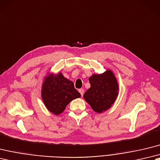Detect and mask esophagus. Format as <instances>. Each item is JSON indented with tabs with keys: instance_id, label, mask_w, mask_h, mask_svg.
<instances>
[{
	"instance_id": "34e87169",
	"label": "esophagus",
	"mask_w": 160,
	"mask_h": 160,
	"mask_svg": "<svg viewBox=\"0 0 160 160\" xmlns=\"http://www.w3.org/2000/svg\"><path fill=\"white\" fill-rule=\"evenodd\" d=\"M78 91L80 92V95H81L82 96H83V95H84V89H83V88H80V89H79V91Z\"/></svg>"
}]
</instances>
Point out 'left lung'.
Here are the masks:
<instances>
[{
  "instance_id": "8db88e82",
  "label": "left lung",
  "mask_w": 160,
  "mask_h": 160,
  "mask_svg": "<svg viewBox=\"0 0 160 160\" xmlns=\"http://www.w3.org/2000/svg\"><path fill=\"white\" fill-rule=\"evenodd\" d=\"M91 87L84 94L95 112L102 113L112 106L118 96V85L114 73L107 70L102 74H93L89 78Z\"/></svg>"
}]
</instances>
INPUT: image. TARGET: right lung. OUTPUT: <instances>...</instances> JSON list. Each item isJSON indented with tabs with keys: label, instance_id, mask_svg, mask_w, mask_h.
I'll list each match as a JSON object with an SVG mask.
<instances>
[{
	"label": "right lung",
	"instance_id": "obj_1",
	"mask_svg": "<svg viewBox=\"0 0 160 160\" xmlns=\"http://www.w3.org/2000/svg\"><path fill=\"white\" fill-rule=\"evenodd\" d=\"M42 96L47 109L56 115L62 113L73 99L81 97L72 82L67 79L61 73L57 75L49 74L45 78Z\"/></svg>",
	"mask_w": 160,
	"mask_h": 160
}]
</instances>
